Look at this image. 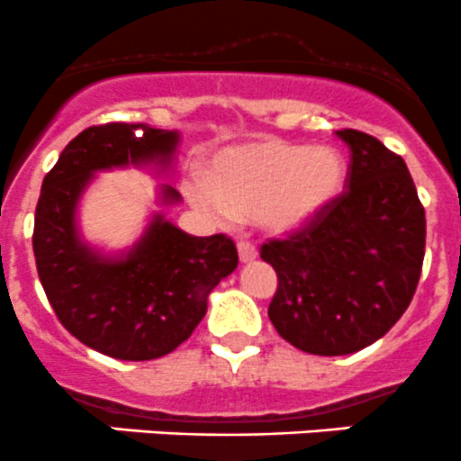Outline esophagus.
<instances>
[{"label": "esophagus", "mask_w": 461, "mask_h": 461, "mask_svg": "<svg viewBox=\"0 0 461 461\" xmlns=\"http://www.w3.org/2000/svg\"><path fill=\"white\" fill-rule=\"evenodd\" d=\"M237 253H240L241 264H249L258 258V249H255L253 244H249V241H240V244H237Z\"/></svg>", "instance_id": "1"}]
</instances>
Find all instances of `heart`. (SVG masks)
I'll return each instance as SVG.
<instances>
[{"label": "heart", "instance_id": "heart-1", "mask_svg": "<svg viewBox=\"0 0 461 461\" xmlns=\"http://www.w3.org/2000/svg\"><path fill=\"white\" fill-rule=\"evenodd\" d=\"M345 175L343 154L330 145L259 139L215 154L206 175L184 181V193L217 224L253 220L267 235L289 237L336 202Z\"/></svg>", "mask_w": 461, "mask_h": 461}]
</instances>
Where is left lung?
Returning a JSON list of instances; mask_svg holds the SVG:
<instances>
[{
    "instance_id": "left-lung-1",
    "label": "left lung",
    "mask_w": 461,
    "mask_h": 461,
    "mask_svg": "<svg viewBox=\"0 0 461 461\" xmlns=\"http://www.w3.org/2000/svg\"><path fill=\"white\" fill-rule=\"evenodd\" d=\"M345 193L304 230L262 246L277 273L268 318L303 352L343 357L403 316L421 276L426 212L403 158L357 130Z\"/></svg>"
}]
</instances>
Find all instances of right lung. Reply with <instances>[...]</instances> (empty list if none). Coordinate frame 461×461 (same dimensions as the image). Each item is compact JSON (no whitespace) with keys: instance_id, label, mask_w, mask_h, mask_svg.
<instances>
[{"instance_id":"right-lung-1","label":"right lung","mask_w":461,"mask_h":461,"mask_svg":"<svg viewBox=\"0 0 461 461\" xmlns=\"http://www.w3.org/2000/svg\"><path fill=\"white\" fill-rule=\"evenodd\" d=\"M179 131L148 122H107L76 136L44 176L35 208L38 276L58 321L86 348L118 361H152L190 339L211 291L237 268L230 237H194L161 211L118 253L89 244L77 206L98 172L154 166L170 170ZM181 194L161 184L158 206Z\"/></svg>"}]
</instances>
